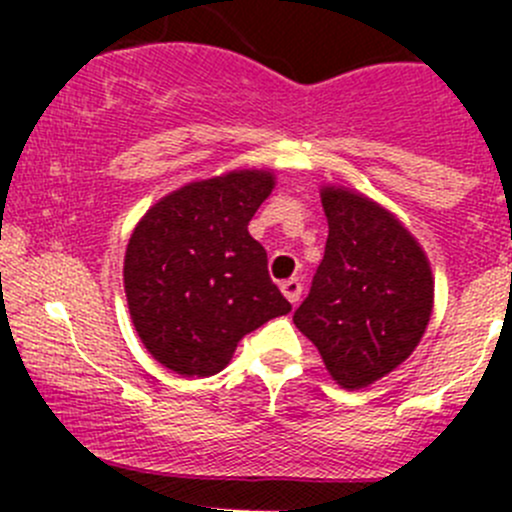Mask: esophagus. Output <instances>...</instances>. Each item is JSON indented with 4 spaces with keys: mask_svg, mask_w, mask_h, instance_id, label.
I'll return each instance as SVG.
<instances>
[{
    "mask_svg": "<svg viewBox=\"0 0 512 512\" xmlns=\"http://www.w3.org/2000/svg\"><path fill=\"white\" fill-rule=\"evenodd\" d=\"M280 289H282V294L287 297V302H292V304H297L299 297H302V282L294 280V277H292V280L282 282Z\"/></svg>",
    "mask_w": 512,
    "mask_h": 512,
    "instance_id": "obj_1",
    "label": "esophagus"
}]
</instances>
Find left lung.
I'll use <instances>...</instances> for the list:
<instances>
[{
	"instance_id": "8db88e82",
	"label": "left lung",
	"mask_w": 512,
	"mask_h": 512,
	"mask_svg": "<svg viewBox=\"0 0 512 512\" xmlns=\"http://www.w3.org/2000/svg\"><path fill=\"white\" fill-rule=\"evenodd\" d=\"M324 260L294 312L342 389H366L404 364L433 312L431 262L394 213L344 185H322Z\"/></svg>"
}]
</instances>
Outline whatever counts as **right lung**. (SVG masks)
Returning <instances> with one entry per match:
<instances>
[{
    "mask_svg": "<svg viewBox=\"0 0 512 512\" xmlns=\"http://www.w3.org/2000/svg\"><path fill=\"white\" fill-rule=\"evenodd\" d=\"M272 188L275 173L257 168L193 180L133 227L123 257L128 312L165 369L218 374L245 334L292 309L247 230Z\"/></svg>",
    "mask_w": 512,
    "mask_h": 512,
    "instance_id": "1",
    "label": "right lung"
}]
</instances>
